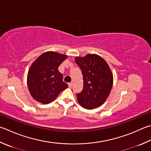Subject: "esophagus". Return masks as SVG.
Instances as JSON below:
<instances>
[{"instance_id": "obj_1", "label": "esophagus", "mask_w": 151, "mask_h": 151, "mask_svg": "<svg viewBox=\"0 0 151 151\" xmlns=\"http://www.w3.org/2000/svg\"><path fill=\"white\" fill-rule=\"evenodd\" d=\"M68 86H69V88H72L73 87V83H68Z\"/></svg>"}]
</instances>
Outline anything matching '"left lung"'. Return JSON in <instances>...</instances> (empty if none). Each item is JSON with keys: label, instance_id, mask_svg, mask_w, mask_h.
I'll return each mask as SVG.
<instances>
[{"label": "left lung", "instance_id": "1", "mask_svg": "<svg viewBox=\"0 0 151 151\" xmlns=\"http://www.w3.org/2000/svg\"><path fill=\"white\" fill-rule=\"evenodd\" d=\"M75 60L83 76V89L76 95L79 104L88 109L102 106L113 85V74L108 64L96 54L76 57Z\"/></svg>", "mask_w": 151, "mask_h": 151}]
</instances>
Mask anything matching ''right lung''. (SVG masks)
Returning <instances> with one entry per match:
<instances>
[{"instance_id": "add662e5", "label": "right lung", "mask_w": 151, "mask_h": 151, "mask_svg": "<svg viewBox=\"0 0 151 151\" xmlns=\"http://www.w3.org/2000/svg\"><path fill=\"white\" fill-rule=\"evenodd\" d=\"M66 55L47 51L37 57L28 70L27 84L30 94L37 102L47 104L55 99L68 85L63 81L58 67Z\"/></svg>"}]
</instances>
